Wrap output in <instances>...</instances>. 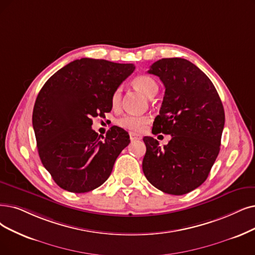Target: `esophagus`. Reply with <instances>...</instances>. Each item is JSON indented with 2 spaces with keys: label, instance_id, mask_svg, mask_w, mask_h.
<instances>
[{
  "label": "esophagus",
  "instance_id": "1",
  "mask_svg": "<svg viewBox=\"0 0 255 255\" xmlns=\"http://www.w3.org/2000/svg\"><path fill=\"white\" fill-rule=\"evenodd\" d=\"M129 139L131 141L134 140H141L142 139V136L139 135V134H135V133H129Z\"/></svg>",
  "mask_w": 255,
  "mask_h": 255
}]
</instances>
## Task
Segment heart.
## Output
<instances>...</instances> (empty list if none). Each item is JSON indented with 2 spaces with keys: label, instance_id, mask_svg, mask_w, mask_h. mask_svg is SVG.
Returning <instances> with one entry per match:
<instances>
[{
  "label": "heart",
  "instance_id": "obj_1",
  "mask_svg": "<svg viewBox=\"0 0 255 255\" xmlns=\"http://www.w3.org/2000/svg\"><path fill=\"white\" fill-rule=\"evenodd\" d=\"M133 85L140 90L147 97H152L158 91V84L157 81L148 76V75H139L133 79ZM122 99V90L121 88H117L113 94H112L111 104L114 109H117L120 107ZM149 118L147 116H138L133 114H128L122 116L118 120V126L124 128L126 129H128L130 131H140L145 128V126L148 124Z\"/></svg>",
  "mask_w": 255,
  "mask_h": 255
}]
</instances>
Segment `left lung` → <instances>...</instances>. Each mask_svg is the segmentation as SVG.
<instances>
[{
  "label": "left lung",
  "instance_id": "8db88e82",
  "mask_svg": "<svg viewBox=\"0 0 255 255\" xmlns=\"http://www.w3.org/2000/svg\"><path fill=\"white\" fill-rule=\"evenodd\" d=\"M147 72L165 87L152 133L171 135V139L161 147L152 137L143 138L146 152L142 169L159 190L185 195L209 175L220 151L225 112L211 80L189 60L162 58Z\"/></svg>",
  "mask_w": 255,
  "mask_h": 255
}]
</instances>
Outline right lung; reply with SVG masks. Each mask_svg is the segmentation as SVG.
<instances>
[{"mask_svg": "<svg viewBox=\"0 0 255 255\" xmlns=\"http://www.w3.org/2000/svg\"><path fill=\"white\" fill-rule=\"evenodd\" d=\"M135 70L133 64L80 58L51 76L36 97L32 125L38 155L56 184L84 193L108 180L129 143L116 126L98 136L93 117L111 112L114 91Z\"/></svg>", "mask_w": 255, "mask_h": 255, "instance_id": "right-lung-1", "label": "right lung"}]
</instances>
